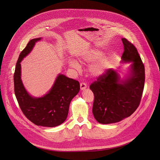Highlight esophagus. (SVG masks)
I'll return each instance as SVG.
<instances>
[{"label":"esophagus","mask_w":160,"mask_h":160,"mask_svg":"<svg viewBox=\"0 0 160 160\" xmlns=\"http://www.w3.org/2000/svg\"><path fill=\"white\" fill-rule=\"evenodd\" d=\"M86 88H87V84H86V83H85L84 82H82L80 83V89H81V90H84Z\"/></svg>","instance_id":"1"}]
</instances>
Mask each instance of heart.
Masks as SVG:
<instances>
[{
  "mask_svg": "<svg viewBox=\"0 0 160 160\" xmlns=\"http://www.w3.org/2000/svg\"><path fill=\"white\" fill-rule=\"evenodd\" d=\"M103 53H102L99 50H93L86 54V56L84 58V61L88 62H94L100 59L98 61H97L96 62L92 63L90 66L89 70L93 76H100L106 70L107 65L106 60L105 59H100L103 56ZM69 65L72 68L79 69L80 67V64L77 61L73 59H70L69 61Z\"/></svg>",
  "mask_w": 160,
  "mask_h": 160,
  "instance_id": "obj_1",
  "label": "heart"
}]
</instances>
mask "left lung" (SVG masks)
Returning a JSON list of instances; mask_svg holds the SVG:
<instances>
[{"mask_svg": "<svg viewBox=\"0 0 160 160\" xmlns=\"http://www.w3.org/2000/svg\"><path fill=\"white\" fill-rule=\"evenodd\" d=\"M123 62H132L129 77L119 79L113 69H108L89 88L94 95L92 113L95 119L102 124L119 122L129 117L139 106L145 86V67L131 42L122 38Z\"/></svg>", "mask_w": 160, "mask_h": 160, "instance_id": "8db88e82", "label": "left lung"}]
</instances>
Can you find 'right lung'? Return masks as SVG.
I'll use <instances>...</instances> for the list:
<instances>
[{
    "label": "right lung",
    "instance_id": "1",
    "mask_svg": "<svg viewBox=\"0 0 160 160\" xmlns=\"http://www.w3.org/2000/svg\"><path fill=\"white\" fill-rule=\"evenodd\" d=\"M40 39H31L19 55L14 74V92L23 114L30 121L37 125L54 127L66 120L69 104L80 91V83L59 74L51 90L43 97L35 98L28 94L21 80L20 62Z\"/></svg>",
    "mask_w": 160,
    "mask_h": 160
}]
</instances>
